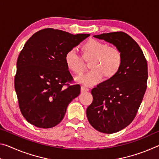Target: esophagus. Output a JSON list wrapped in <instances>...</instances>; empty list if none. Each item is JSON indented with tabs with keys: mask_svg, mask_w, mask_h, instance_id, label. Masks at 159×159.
Here are the masks:
<instances>
[{
	"mask_svg": "<svg viewBox=\"0 0 159 159\" xmlns=\"http://www.w3.org/2000/svg\"><path fill=\"white\" fill-rule=\"evenodd\" d=\"M88 91H89V89H88L87 87H85V86H84V85L81 86V92L82 93L88 92Z\"/></svg>",
	"mask_w": 159,
	"mask_h": 159,
	"instance_id": "esophagus-1",
	"label": "esophagus"
}]
</instances>
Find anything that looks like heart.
I'll return each instance as SVG.
<instances>
[{
  "label": "heart",
  "mask_w": 159,
  "mask_h": 159,
  "mask_svg": "<svg viewBox=\"0 0 159 159\" xmlns=\"http://www.w3.org/2000/svg\"><path fill=\"white\" fill-rule=\"evenodd\" d=\"M82 57L71 48L65 54L66 64L76 74H81L85 69L86 61H90L91 70L83 76L78 78L80 83L92 86L100 81L103 76L111 79L120 71L123 64V54L118 48L109 46L106 43L90 39L81 46Z\"/></svg>",
  "instance_id": "obj_1"
}]
</instances>
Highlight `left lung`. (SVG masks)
<instances>
[{"label": "left lung", "mask_w": 159, "mask_h": 159, "mask_svg": "<svg viewBox=\"0 0 159 159\" xmlns=\"http://www.w3.org/2000/svg\"><path fill=\"white\" fill-rule=\"evenodd\" d=\"M114 44L123 54L120 71L91 90L93 100L86 110L90 124L102 133H116L136 116L147 89V62L140 47L123 31L94 36Z\"/></svg>", "instance_id": "obj_1"}]
</instances>
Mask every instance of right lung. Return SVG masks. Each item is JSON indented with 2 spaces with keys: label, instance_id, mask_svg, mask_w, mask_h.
<instances>
[{
  "label": "right lung",
  "instance_id": "add662e5",
  "mask_svg": "<svg viewBox=\"0 0 159 159\" xmlns=\"http://www.w3.org/2000/svg\"><path fill=\"white\" fill-rule=\"evenodd\" d=\"M89 36L48 28L26 42L17 61L15 89L21 114L31 124L50 128L62 120L80 92V85L69 84L74 79L65 54Z\"/></svg>",
  "mask_w": 159,
  "mask_h": 159
}]
</instances>
